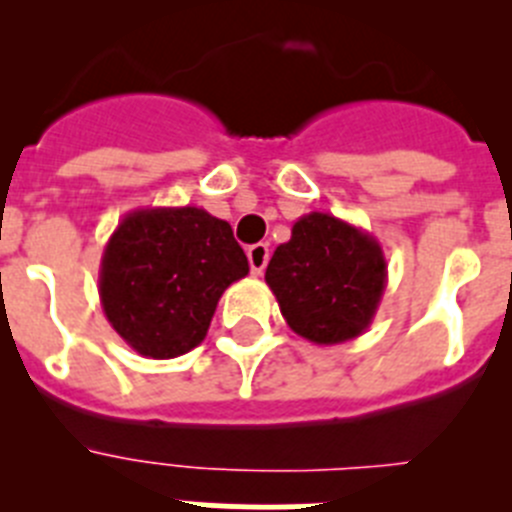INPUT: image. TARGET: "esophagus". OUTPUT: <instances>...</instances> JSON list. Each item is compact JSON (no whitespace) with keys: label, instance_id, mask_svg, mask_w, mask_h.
I'll list each match as a JSON object with an SVG mask.
<instances>
[{"label":"esophagus","instance_id":"1","mask_svg":"<svg viewBox=\"0 0 512 512\" xmlns=\"http://www.w3.org/2000/svg\"><path fill=\"white\" fill-rule=\"evenodd\" d=\"M246 256H248V264H251L253 274H256V277H259V274H264L266 264H269V246H266V243L248 246Z\"/></svg>","mask_w":512,"mask_h":512}]
</instances>
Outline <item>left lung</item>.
<instances>
[{"label":"left lung","mask_w":512,"mask_h":512,"mask_svg":"<svg viewBox=\"0 0 512 512\" xmlns=\"http://www.w3.org/2000/svg\"><path fill=\"white\" fill-rule=\"evenodd\" d=\"M266 284L297 336L333 346L372 325L387 287V261L374 235L328 212H310L277 246Z\"/></svg>","instance_id":"8db88e82"}]
</instances>
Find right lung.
Returning <instances> with one entry per match:
<instances>
[{
	"label": "right lung",
	"mask_w": 512,
	"mask_h": 512,
	"mask_svg": "<svg viewBox=\"0 0 512 512\" xmlns=\"http://www.w3.org/2000/svg\"><path fill=\"white\" fill-rule=\"evenodd\" d=\"M248 274L233 228L202 207H140L99 264V300L117 336L148 359L200 346L225 289Z\"/></svg>",
	"instance_id": "obj_1"
}]
</instances>
